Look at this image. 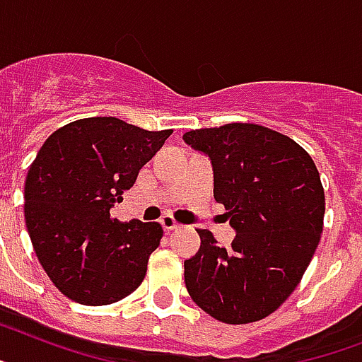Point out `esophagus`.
Wrapping results in <instances>:
<instances>
[{
  "instance_id": "1",
  "label": "esophagus",
  "mask_w": 362,
  "mask_h": 362,
  "mask_svg": "<svg viewBox=\"0 0 362 362\" xmlns=\"http://www.w3.org/2000/svg\"><path fill=\"white\" fill-rule=\"evenodd\" d=\"M160 226H163L166 231H174V229L179 228V223L175 222V218L172 216V214H164V216L160 218Z\"/></svg>"
}]
</instances>
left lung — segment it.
Returning a JSON list of instances; mask_svg holds the SVG:
<instances>
[{
    "label": "left lung",
    "mask_w": 362,
    "mask_h": 362,
    "mask_svg": "<svg viewBox=\"0 0 362 362\" xmlns=\"http://www.w3.org/2000/svg\"><path fill=\"white\" fill-rule=\"evenodd\" d=\"M211 159L214 199L237 237L202 246L185 261V285L207 315L250 324L272 315L294 292L320 242L325 198L315 160L300 144L257 124H226L183 134Z\"/></svg>",
    "instance_id": "1"
}]
</instances>
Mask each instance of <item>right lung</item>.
I'll return each instance as SVG.
<instances>
[{
	"instance_id": "1",
	"label": "right lung",
	"mask_w": 362,
	"mask_h": 362,
	"mask_svg": "<svg viewBox=\"0 0 362 362\" xmlns=\"http://www.w3.org/2000/svg\"><path fill=\"white\" fill-rule=\"evenodd\" d=\"M170 134L95 116L44 142L27 172L23 213L42 268L66 298L109 305L140 286L163 228L118 222L110 209Z\"/></svg>"
}]
</instances>
